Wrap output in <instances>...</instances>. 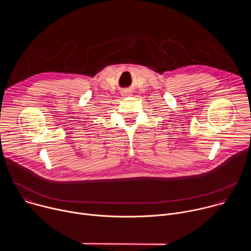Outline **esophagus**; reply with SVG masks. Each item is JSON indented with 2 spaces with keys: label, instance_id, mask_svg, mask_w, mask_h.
<instances>
[{
  "label": "esophagus",
  "instance_id": "34e87169",
  "mask_svg": "<svg viewBox=\"0 0 251 251\" xmlns=\"http://www.w3.org/2000/svg\"><path fill=\"white\" fill-rule=\"evenodd\" d=\"M123 95H127V93H123Z\"/></svg>",
  "mask_w": 251,
  "mask_h": 251
}]
</instances>
